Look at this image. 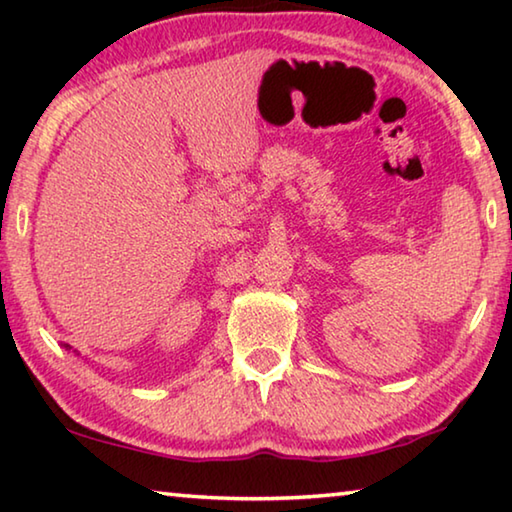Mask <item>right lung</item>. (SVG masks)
<instances>
[{
  "mask_svg": "<svg viewBox=\"0 0 512 512\" xmlns=\"http://www.w3.org/2000/svg\"><path fill=\"white\" fill-rule=\"evenodd\" d=\"M65 348H69V345H65Z\"/></svg>",
  "mask_w": 512,
  "mask_h": 512,
  "instance_id": "add662e5",
  "label": "right lung"
}]
</instances>
